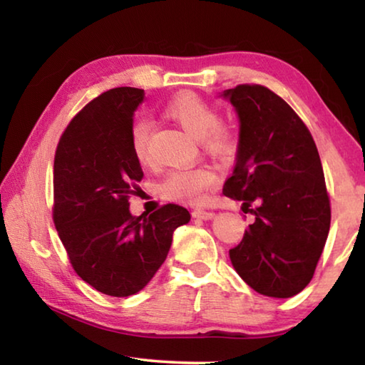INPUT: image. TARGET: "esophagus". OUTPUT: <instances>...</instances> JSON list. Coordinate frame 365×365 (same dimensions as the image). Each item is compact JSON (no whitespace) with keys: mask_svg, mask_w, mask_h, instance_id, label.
<instances>
[{"mask_svg":"<svg viewBox=\"0 0 365 365\" xmlns=\"http://www.w3.org/2000/svg\"><path fill=\"white\" fill-rule=\"evenodd\" d=\"M214 212L211 211H205V209H195L193 211V217L196 219H205V220H211L214 219Z\"/></svg>","mask_w":365,"mask_h":365,"instance_id":"esophagus-1","label":"esophagus"}]
</instances>
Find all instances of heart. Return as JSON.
<instances>
[{
  "instance_id": "obj_1",
  "label": "heart",
  "mask_w": 365,
  "mask_h": 365,
  "mask_svg": "<svg viewBox=\"0 0 365 365\" xmlns=\"http://www.w3.org/2000/svg\"><path fill=\"white\" fill-rule=\"evenodd\" d=\"M163 110L185 132L200 140L201 146L214 156H227L235 150L237 138H235L232 127L219 122L217 109L202 98L191 93L178 95L168 101ZM150 137V122L141 119L133 123L130 132V150L133 158L141 165H150L153 163ZM215 180L217 177L205 165L190 169H172L158 183V191L165 200L195 205V202L205 200L207 190L212 187Z\"/></svg>"
}]
</instances>
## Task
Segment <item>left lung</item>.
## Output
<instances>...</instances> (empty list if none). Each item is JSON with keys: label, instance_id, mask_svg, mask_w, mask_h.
<instances>
[{"label": "left lung", "instance_id": "1", "mask_svg": "<svg viewBox=\"0 0 365 365\" xmlns=\"http://www.w3.org/2000/svg\"><path fill=\"white\" fill-rule=\"evenodd\" d=\"M220 96L240 120L224 195L255 215L230 261L255 292L292 298L311 282L330 230L317 146L299 115L265 86L238 85Z\"/></svg>", "mask_w": 365, "mask_h": 365}]
</instances>
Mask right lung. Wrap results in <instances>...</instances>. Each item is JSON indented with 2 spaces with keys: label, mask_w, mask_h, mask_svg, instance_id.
I'll list each match as a JSON object with an SVG mask.
<instances>
[{
  "label": "right lung",
  "mask_w": 365,
  "mask_h": 365,
  "mask_svg": "<svg viewBox=\"0 0 365 365\" xmlns=\"http://www.w3.org/2000/svg\"><path fill=\"white\" fill-rule=\"evenodd\" d=\"M145 91L113 88L73 117L54 156L53 219L73 270L100 293H138L168 257L172 235L190 212L165 205L130 214L143 170L130 150L133 114Z\"/></svg>",
  "instance_id": "1"
}]
</instances>
